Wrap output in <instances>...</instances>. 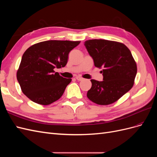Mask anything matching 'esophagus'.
<instances>
[{
  "label": "esophagus",
  "mask_w": 157,
  "mask_h": 157,
  "mask_svg": "<svg viewBox=\"0 0 157 157\" xmlns=\"http://www.w3.org/2000/svg\"><path fill=\"white\" fill-rule=\"evenodd\" d=\"M76 79H77V80H79V81H81V80H82L84 78L81 77H76Z\"/></svg>",
  "instance_id": "1"
}]
</instances>
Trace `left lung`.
Instances as JSON below:
<instances>
[{
    "mask_svg": "<svg viewBox=\"0 0 157 157\" xmlns=\"http://www.w3.org/2000/svg\"><path fill=\"white\" fill-rule=\"evenodd\" d=\"M84 45L103 76V81L90 80L88 98L101 105L115 103L134 86L137 65L130 50L121 42L103 39L88 40Z\"/></svg>",
    "mask_w": 157,
    "mask_h": 157,
    "instance_id": "1",
    "label": "left lung"
}]
</instances>
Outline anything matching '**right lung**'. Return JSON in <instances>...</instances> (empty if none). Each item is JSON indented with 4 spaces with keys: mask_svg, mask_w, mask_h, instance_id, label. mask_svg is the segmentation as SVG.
Wrapping results in <instances>:
<instances>
[{
    "mask_svg": "<svg viewBox=\"0 0 157 157\" xmlns=\"http://www.w3.org/2000/svg\"><path fill=\"white\" fill-rule=\"evenodd\" d=\"M80 42L46 40L27 48L16 75L22 92L40 105H48L58 100L72 79L61 77L54 69L65 67L70 51Z\"/></svg>",
    "mask_w": 157,
    "mask_h": 157,
    "instance_id": "add662e5",
    "label": "right lung"
}]
</instances>
